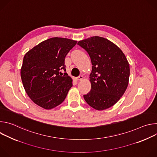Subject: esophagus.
<instances>
[{"label":"esophagus","instance_id":"obj_1","mask_svg":"<svg viewBox=\"0 0 157 157\" xmlns=\"http://www.w3.org/2000/svg\"><path fill=\"white\" fill-rule=\"evenodd\" d=\"M83 78H84V77L82 76H79L77 78V80L78 81H82L83 79Z\"/></svg>","mask_w":157,"mask_h":157}]
</instances>
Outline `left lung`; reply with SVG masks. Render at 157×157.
<instances>
[{
  "label": "left lung",
  "mask_w": 157,
  "mask_h": 157,
  "mask_svg": "<svg viewBox=\"0 0 157 157\" xmlns=\"http://www.w3.org/2000/svg\"><path fill=\"white\" fill-rule=\"evenodd\" d=\"M88 53L93 65L89 81L91 89L84 95L86 102L98 110L116 104L128 84L130 66L122 51L114 43L98 36L78 41Z\"/></svg>",
  "instance_id": "obj_1"
}]
</instances>
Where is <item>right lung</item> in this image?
<instances>
[{"label":"right lung","instance_id":"1","mask_svg":"<svg viewBox=\"0 0 157 157\" xmlns=\"http://www.w3.org/2000/svg\"><path fill=\"white\" fill-rule=\"evenodd\" d=\"M77 41L54 37L44 40L30 50L24 57L20 70L25 91L38 106L52 109L65 99L73 79L66 73L64 58Z\"/></svg>","mask_w":157,"mask_h":157}]
</instances>
